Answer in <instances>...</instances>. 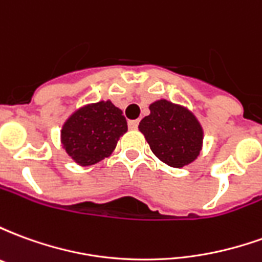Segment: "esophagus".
<instances>
[{
    "label": "esophagus",
    "instance_id": "1",
    "mask_svg": "<svg viewBox=\"0 0 262 262\" xmlns=\"http://www.w3.org/2000/svg\"><path fill=\"white\" fill-rule=\"evenodd\" d=\"M127 126H129V129H137V126H139V120H129L127 122Z\"/></svg>",
    "mask_w": 262,
    "mask_h": 262
}]
</instances>
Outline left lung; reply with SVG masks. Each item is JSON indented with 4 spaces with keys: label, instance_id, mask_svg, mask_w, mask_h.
<instances>
[{
    "label": "left lung",
    "instance_id": "8db88e82",
    "mask_svg": "<svg viewBox=\"0 0 262 262\" xmlns=\"http://www.w3.org/2000/svg\"><path fill=\"white\" fill-rule=\"evenodd\" d=\"M139 129L163 163L181 168L196 159L202 147V127L191 112L165 99L150 105Z\"/></svg>",
    "mask_w": 262,
    "mask_h": 262
}]
</instances>
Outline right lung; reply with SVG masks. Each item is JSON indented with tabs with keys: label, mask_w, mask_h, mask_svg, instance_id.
I'll return each mask as SVG.
<instances>
[{
	"label": "right lung",
	"mask_w": 262,
	"mask_h": 262,
	"mask_svg": "<svg viewBox=\"0 0 262 262\" xmlns=\"http://www.w3.org/2000/svg\"><path fill=\"white\" fill-rule=\"evenodd\" d=\"M126 130L122 111L109 101L98 102L71 115L63 126L61 143L75 163L91 165L108 157Z\"/></svg>",
	"instance_id": "right-lung-1"
}]
</instances>
